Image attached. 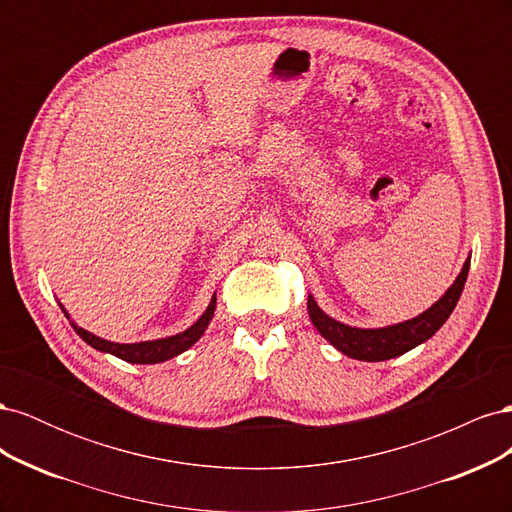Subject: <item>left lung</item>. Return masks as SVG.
Instances as JSON below:
<instances>
[{"instance_id": "obj_1", "label": "left lung", "mask_w": 512, "mask_h": 512, "mask_svg": "<svg viewBox=\"0 0 512 512\" xmlns=\"http://www.w3.org/2000/svg\"><path fill=\"white\" fill-rule=\"evenodd\" d=\"M468 271H470V258L463 265L461 273L457 275L455 284L444 292V297L440 301L433 303L427 312L421 316H416L412 320L391 324V327H382V329H356L348 327V324H342L327 316L318 307L314 297H307V312L309 318H312L314 327L318 333L331 342L339 352H344L350 359H359V361H389L395 359V356L404 354L418 344L427 342V339L436 333L442 324L448 320V316L453 314V309L461 297L463 284L468 280Z\"/></svg>"}]
</instances>
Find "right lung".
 <instances>
[{
	"instance_id": "1",
	"label": "right lung",
	"mask_w": 512,
	"mask_h": 512,
	"mask_svg": "<svg viewBox=\"0 0 512 512\" xmlns=\"http://www.w3.org/2000/svg\"><path fill=\"white\" fill-rule=\"evenodd\" d=\"M215 303H218V299H213L209 303V307L205 309V314L200 316L190 329H185L183 333H177L173 337H164V339H153V342H138V344H115V342H106V339L102 337H96L94 333H89L81 327H76V324L72 322V327L76 331V335H79L83 342H87L91 348H96L100 352H108L117 356V359L121 361H128V363H141V365H149V363H162V361H168L173 359V356L181 354L188 350L190 346H194L200 337H203L205 329L209 327V322L213 318V312H215ZM64 309V307H61ZM66 318L68 312L64 309Z\"/></svg>"
}]
</instances>
